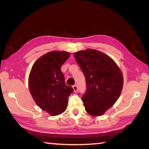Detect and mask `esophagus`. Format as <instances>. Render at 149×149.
<instances>
[{"label": "esophagus", "instance_id": "esophagus-1", "mask_svg": "<svg viewBox=\"0 0 149 149\" xmlns=\"http://www.w3.org/2000/svg\"><path fill=\"white\" fill-rule=\"evenodd\" d=\"M73 89H74V92L76 93L77 91V85H74V86H73Z\"/></svg>", "mask_w": 149, "mask_h": 149}]
</instances>
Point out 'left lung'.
Instances as JSON below:
<instances>
[{"mask_svg": "<svg viewBox=\"0 0 149 149\" xmlns=\"http://www.w3.org/2000/svg\"><path fill=\"white\" fill-rule=\"evenodd\" d=\"M86 80L82 101L88 114L102 116L119 98L123 75L110 56L97 50H80L74 54Z\"/></svg>", "mask_w": 149, "mask_h": 149, "instance_id": "obj_1", "label": "left lung"}]
</instances>
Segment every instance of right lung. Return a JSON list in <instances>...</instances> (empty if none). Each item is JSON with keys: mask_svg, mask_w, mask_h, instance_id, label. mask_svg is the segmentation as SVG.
Returning a JSON list of instances; mask_svg holds the SVG:
<instances>
[{"mask_svg": "<svg viewBox=\"0 0 149 149\" xmlns=\"http://www.w3.org/2000/svg\"><path fill=\"white\" fill-rule=\"evenodd\" d=\"M70 55L65 51L48 52L37 60L30 72L28 85L33 99L51 116L64 112L69 96L74 91L71 86L65 85L60 69Z\"/></svg>", "mask_w": 149, "mask_h": 149, "instance_id": "obj_1", "label": "right lung"}]
</instances>
